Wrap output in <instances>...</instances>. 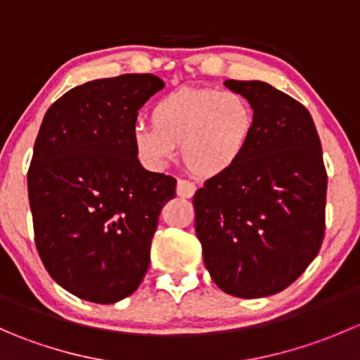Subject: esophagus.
I'll return each instance as SVG.
<instances>
[{"label": "esophagus", "mask_w": 360, "mask_h": 360, "mask_svg": "<svg viewBox=\"0 0 360 360\" xmlns=\"http://www.w3.org/2000/svg\"><path fill=\"white\" fill-rule=\"evenodd\" d=\"M176 191H177V195H179V197L191 198L195 195V191H197V186H195L193 183H190V181H186V179H177Z\"/></svg>", "instance_id": "34e87169"}]
</instances>
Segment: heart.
Segmentation results:
<instances>
[{
  "label": "heart",
  "instance_id": "1",
  "mask_svg": "<svg viewBox=\"0 0 360 360\" xmlns=\"http://www.w3.org/2000/svg\"><path fill=\"white\" fill-rule=\"evenodd\" d=\"M151 124L132 130L141 162L162 169L181 146L188 170L209 179L233 169L244 157L256 129V112L238 92L179 89L153 104Z\"/></svg>",
  "mask_w": 360,
  "mask_h": 360
}]
</instances>
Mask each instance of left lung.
I'll list each match as a JSON object with an SVG mask.
<instances>
[{
	"mask_svg": "<svg viewBox=\"0 0 360 360\" xmlns=\"http://www.w3.org/2000/svg\"><path fill=\"white\" fill-rule=\"evenodd\" d=\"M224 86L248 97L256 129L240 162L195 193V230L217 288L252 300L284 291L321 250L328 174L303 104L257 79Z\"/></svg>",
	"mask_w": 360,
	"mask_h": 360,
	"instance_id": "obj_1",
	"label": "left lung"
}]
</instances>
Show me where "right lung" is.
Returning a JSON list of instances; mask_svg holds the SVG:
<instances>
[{
    "label": "right lung",
    "instance_id": "obj_1",
    "mask_svg": "<svg viewBox=\"0 0 360 360\" xmlns=\"http://www.w3.org/2000/svg\"><path fill=\"white\" fill-rule=\"evenodd\" d=\"M165 83L122 75L75 86L45 112L27 172L34 242L50 277L92 303L130 296L146 275L176 179L141 165L137 111Z\"/></svg>",
    "mask_w": 360,
    "mask_h": 360
}]
</instances>
